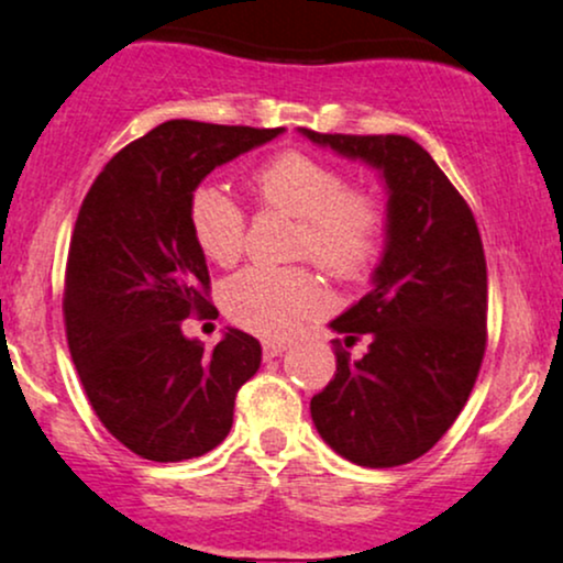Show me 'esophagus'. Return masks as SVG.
<instances>
[{"mask_svg":"<svg viewBox=\"0 0 563 563\" xmlns=\"http://www.w3.org/2000/svg\"><path fill=\"white\" fill-rule=\"evenodd\" d=\"M286 344H283V341H264L262 344V352H264V360H273V357H277V354H283L286 352Z\"/></svg>","mask_w":563,"mask_h":563,"instance_id":"34e87169","label":"esophagus"}]
</instances>
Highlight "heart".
Returning a JSON list of instances; mask_svg holds the SVG:
<instances>
[{"label": "heart", "mask_w": 563, "mask_h": 563, "mask_svg": "<svg viewBox=\"0 0 563 563\" xmlns=\"http://www.w3.org/2000/svg\"><path fill=\"white\" fill-rule=\"evenodd\" d=\"M267 209L301 219L296 254L309 256L339 280H357L378 260L386 235V209L371 187L349 185L346 174L312 153H277L251 177ZM192 238L211 262H238L245 249V211L219 185H198L187 203ZM224 309L245 331L286 339L320 312L322 290L301 267L254 264L230 277Z\"/></svg>", "instance_id": "b5f03b06"}]
</instances>
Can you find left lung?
<instances>
[{
    "instance_id": "obj_1",
    "label": "left lung",
    "mask_w": 563,
    "mask_h": 563,
    "mask_svg": "<svg viewBox=\"0 0 563 563\" xmlns=\"http://www.w3.org/2000/svg\"><path fill=\"white\" fill-rule=\"evenodd\" d=\"M314 145L365 161L386 183V249L373 288L331 322L335 376L309 410L346 461L394 468L429 452L461 416L487 346V262L476 219L434 158L402 134H320Z\"/></svg>"
}]
</instances>
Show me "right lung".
Returning <instances> with one entry per match:
<instances>
[{
    "label": "right lung",
    "mask_w": 563,
    "mask_h": 563,
    "mask_svg": "<svg viewBox=\"0 0 563 563\" xmlns=\"http://www.w3.org/2000/svg\"><path fill=\"white\" fill-rule=\"evenodd\" d=\"M286 129L174 119L129 142L84 198L66 267V335L92 410L145 461L206 455L232 429L238 389L260 371L254 335L203 349L183 320L217 312L187 203L206 174Z\"/></svg>",
    "instance_id": "obj_1"
}]
</instances>
